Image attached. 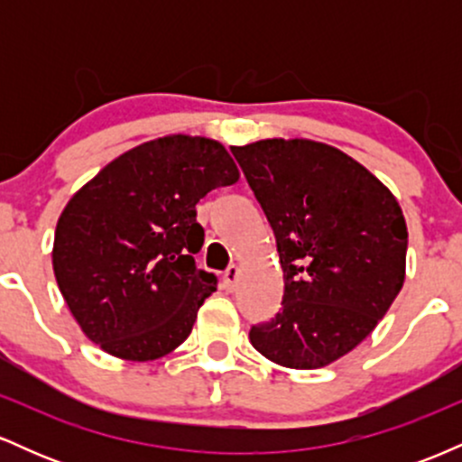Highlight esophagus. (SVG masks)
Listing matches in <instances>:
<instances>
[{
  "label": "esophagus",
  "instance_id": "esophagus-1",
  "mask_svg": "<svg viewBox=\"0 0 462 462\" xmlns=\"http://www.w3.org/2000/svg\"><path fill=\"white\" fill-rule=\"evenodd\" d=\"M236 282H238V267L232 264V267H227V272L224 273V286L227 291H235Z\"/></svg>",
  "mask_w": 462,
  "mask_h": 462
}]
</instances>
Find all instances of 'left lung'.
Listing matches in <instances>:
<instances>
[{"label":"left lung","instance_id":"8db88e82","mask_svg":"<svg viewBox=\"0 0 462 462\" xmlns=\"http://www.w3.org/2000/svg\"><path fill=\"white\" fill-rule=\"evenodd\" d=\"M232 153L267 215L284 272L282 309L252 326L249 341L282 367H326L369 337L404 284L400 204L326 143L264 139Z\"/></svg>","mask_w":462,"mask_h":462}]
</instances>
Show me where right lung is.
Returning a JSON list of instances; mask_svg holds the SVG:
<instances>
[{
	"label": "right lung",
	"instance_id": "right-lung-1",
	"mask_svg": "<svg viewBox=\"0 0 462 462\" xmlns=\"http://www.w3.org/2000/svg\"><path fill=\"white\" fill-rule=\"evenodd\" d=\"M238 169L221 143L171 134L108 162L56 226L54 275L82 332L116 358L156 360L193 330L217 275L198 269L195 204Z\"/></svg>",
	"mask_w": 462,
	"mask_h": 462
}]
</instances>
